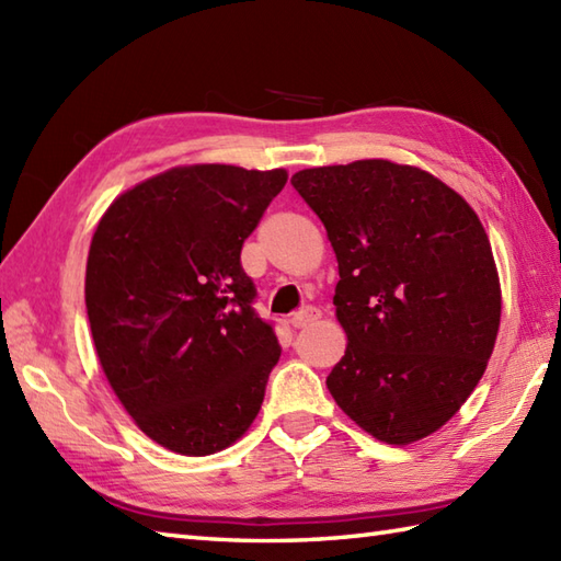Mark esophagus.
<instances>
[{"mask_svg":"<svg viewBox=\"0 0 561 561\" xmlns=\"http://www.w3.org/2000/svg\"><path fill=\"white\" fill-rule=\"evenodd\" d=\"M318 316H320V311L318 308H313V306H306V308H301V311H296L291 318H289V323H291V328H306V325H311L313 320H318Z\"/></svg>","mask_w":561,"mask_h":561,"instance_id":"obj_1","label":"esophagus"}]
</instances>
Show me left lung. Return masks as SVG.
<instances>
[{"label": "left lung", "mask_w": 561, "mask_h": 561, "mask_svg": "<svg viewBox=\"0 0 561 561\" xmlns=\"http://www.w3.org/2000/svg\"><path fill=\"white\" fill-rule=\"evenodd\" d=\"M291 185L337 255L350 344L332 398L386 444L434 434L480 383L502 318L478 214L432 173L383 159L306 169Z\"/></svg>", "instance_id": "left-lung-1"}]
</instances>
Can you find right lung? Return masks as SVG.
Segmentation results:
<instances>
[{"instance_id":"1","label":"right lung","mask_w":561,"mask_h":561,"mask_svg":"<svg viewBox=\"0 0 561 561\" xmlns=\"http://www.w3.org/2000/svg\"><path fill=\"white\" fill-rule=\"evenodd\" d=\"M287 171L202 163L117 197L93 233L87 313L105 378L149 438L209 456L245 434L282 347L241 248Z\"/></svg>"}]
</instances>
